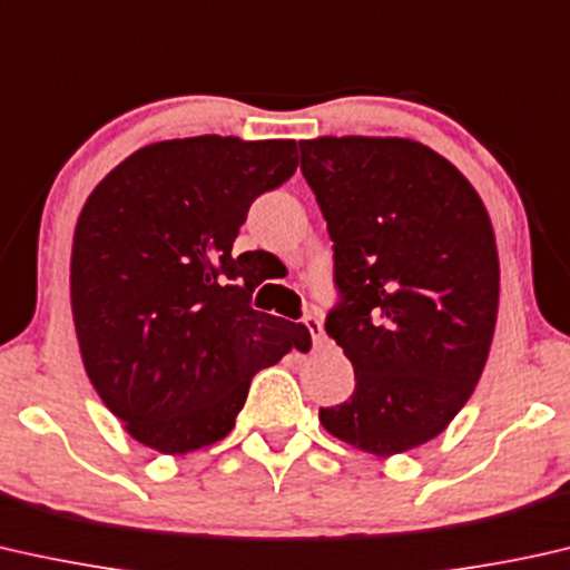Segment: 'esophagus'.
<instances>
[{"label":"esophagus","instance_id":"esophagus-1","mask_svg":"<svg viewBox=\"0 0 570 570\" xmlns=\"http://www.w3.org/2000/svg\"><path fill=\"white\" fill-rule=\"evenodd\" d=\"M303 324L305 328L311 332V340L316 346H324L326 336H324V324H321V318L316 316V313H308V316H303Z\"/></svg>","mask_w":570,"mask_h":570}]
</instances>
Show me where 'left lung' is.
Listing matches in <instances>:
<instances>
[{"label": "left lung", "instance_id": "obj_1", "mask_svg": "<svg viewBox=\"0 0 570 570\" xmlns=\"http://www.w3.org/2000/svg\"><path fill=\"white\" fill-rule=\"evenodd\" d=\"M301 171L334 242L326 334L354 393L321 424L375 455L444 432L483 373L497 326V238L448 159L406 138L301 141Z\"/></svg>", "mask_w": 570, "mask_h": 570}]
</instances>
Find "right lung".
<instances>
[{
	"instance_id": "right-lung-1",
	"label": "right lung",
	"mask_w": 570,
	"mask_h": 570,
	"mask_svg": "<svg viewBox=\"0 0 570 570\" xmlns=\"http://www.w3.org/2000/svg\"><path fill=\"white\" fill-rule=\"evenodd\" d=\"M295 167V141L179 138L128 156L89 195L71 252L81 360L146 448L224 440L252 377L311 350L303 324L252 308L262 277L252 252H230L252 203Z\"/></svg>"
}]
</instances>
